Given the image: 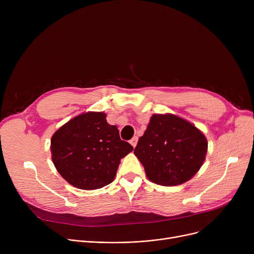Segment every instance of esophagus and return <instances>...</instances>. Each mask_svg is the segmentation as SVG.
Masks as SVG:
<instances>
[{
    "mask_svg": "<svg viewBox=\"0 0 254 254\" xmlns=\"http://www.w3.org/2000/svg\"><path fill=\"white\" fill-rule=\"evenodd\" d=\"M129 143L131 144V146H132V147H136V145H137V143H138V137H134V138H132L130 141H129Z\"/></svg>",
    "mask_w": 254,
    "mask_h": 254,
    "instance_id": "1",
    "label": "esophagus"
}]
</instances>
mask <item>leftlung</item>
Returning <instances> with one entry per match:
<instances>
[{
    "label": "left lung",
    "instance_id": "1",
    "mask_svg": "<svg viewBox=\"0 0 254 254\" xmlns=\"http://www.w3.org/2000/svg\"><path fill=\"white\" fill-rule=\"evenodd\" d=\"M208 143L201 130L172 114H154L134 153L148 179L173 186L189 181L202 167Z\"/></svg>",
    "mask_w": 254,
    "mask_h": 254
}]
</instances>
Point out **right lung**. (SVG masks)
Instances as JSON below:
<instances>
[{"label":"right lung","instance_id":"right-lung-1","mask_svg":"<svg viewBox=\"0 0 254 254\" xmlns=\"http://www.w3.org/2000/svg\"><path fill=\"white\" fill-rule=\"evenodd\" d=\"M52 162L60 174L80 190H98L110 184L120 159L132 146L120 139L103 112L79 115L59 128L51 138Z\"/></svg>","mask_w":254,"mask_h":254}]
</instances>
